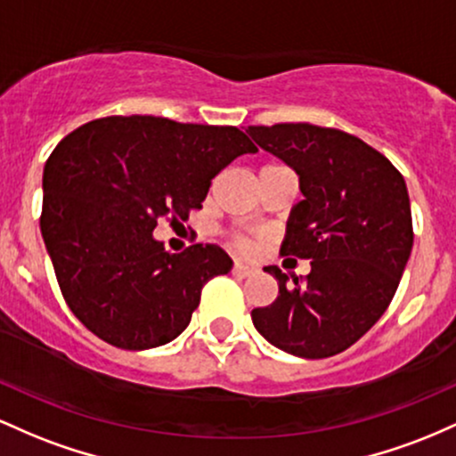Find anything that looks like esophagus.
<instances>
[{"mask_svg":"<svg viewBox=\"0 0 456 456\" xmlns=\"http://www.w3.org/2000/svg\"><path fill=\"white\" fill-rule=\"evenodd\" d=\"M232 273L239 275V278H249V275L256 273V267H252V265H245V263H234Z\"/></svg>","mask_w":456,"mask_h":456,"instance_id":"34e87169","label":"esophagus"}]
</instances>
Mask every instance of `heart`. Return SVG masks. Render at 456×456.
<instances>
[{"mask_svg":"<svg viewBox=\"0 0 456 456\" xmlns=\"http://www.w3.org/2000/svg\"><path fill=\"white\" fill-rule=\"evenodd\" d=\"M232 245H234V248H237V249H241V252H252V249L256 248L254 239L243 237V234H234V237H232Z\"/></svg>","mask_w":456,"mask_h":456,"instance_id":"heart-1","label":"heart"}]
</instances>
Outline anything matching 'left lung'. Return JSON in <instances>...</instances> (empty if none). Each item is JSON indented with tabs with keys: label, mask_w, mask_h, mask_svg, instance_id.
I'll use <instances>...</instances> for the list:
<instances>
[{
	"label": "left lung",
	"mask_w": 456,
	"mask_h": 456,
	"mask_svg": "<svg viewBox=\"0 0 456 456\" xmlns=\"http://www.w3.org/2000/svg\"><path fill=\"white\" fill-rule=\"evenodd\" d=\"M248 133L299 174L304 200L290 211L280 254L308 258L312 267L293 282L265 267L280 293L252 310L254 327L290 355L331 357L381 319L401 282L413 245L405 178L351 133L308 122Z\"/></svg>",
	"instance_id": "obj_1"
}]
</instances>
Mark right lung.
<instances>
[{"label": "right lung", "instance_id": "right-lung-1", "mask_svg": "<svg viewBox=\"0 0 456 456\" xmlns=\"http://www.w3.org/2000/svg\"><path fill=\"white\" fill-rule=\"evenodd\" d=\"M256 151L237 126L159 116L99 118L55 146L40 232L66 304L92 334L144 351L185 330L204 284L232 260L213 243L170 254L152 230L159 219L185 222L213 178Z\"/></svg>", "mask_w": 456, "mask_h": 456}]
</instances>
